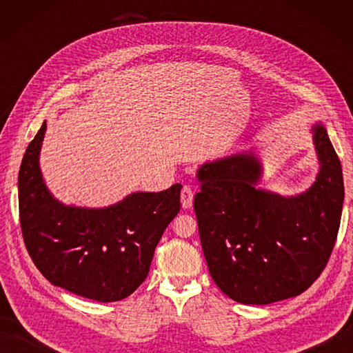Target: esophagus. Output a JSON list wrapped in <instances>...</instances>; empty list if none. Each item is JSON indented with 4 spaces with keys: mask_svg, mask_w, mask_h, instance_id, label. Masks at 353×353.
Instances as JSON below:
<instances>
[{
    "mask_svg": "<svg viewBox=\"0 0 353 353\" xmlns=\"http://www.w3.org/2000/svg\"><path fill=\"white\" fill-rule=\"evenodd\" d=\"M192 197H194V191L190 185H183L182 192H181V200H182V206L183 209H190L192 206Z\"/></svg>",
    "mask_w": 353,
    "mask_h": 353,
    "instance_id": "34e87169",
    "label": "esophagus"
}]
</instances>
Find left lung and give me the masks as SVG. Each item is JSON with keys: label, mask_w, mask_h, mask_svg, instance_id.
<instances>
[{"label": "left lung", "mask_w": 353, "mask_h": 353, "mask_svg": "<svg viewBox=\"0 0 353 353\" xmlns=\"http://www.w3.org/2000/svg\"><path fill=\"white\" fill-rule=\"evenodd\" d=\"M320 171L296 197L256 188L261 162L239 153L201 165L194 197L201 249L224 294L245 305L296 297L323 272L344 200L339 156L321 124L312 127Z\"/></svg>", "instance_id": "left-lung-1"}]
</instances>
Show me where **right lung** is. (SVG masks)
<instances>
[{"label": "right lung", "instance_id": "right-lung-1", "mask_svg": "<svg viewBox=\"0 0 353 353\" xmlns=\"http://www.w3.org/2000/svg\"><path fill=\"white\" fill-rule=\"evenodd\" d=\"M43 123L27 147L18 176L19 221L30 258L56 285L97 302H117L145 281L163 230L181 211L182 185L133 192L103 209L65 206L39 168Z\"/></svg>", "mask_w": 353, "mask_h": 353}]
</instances>
